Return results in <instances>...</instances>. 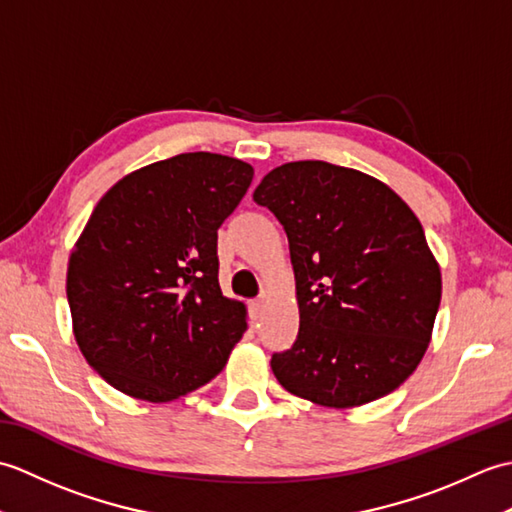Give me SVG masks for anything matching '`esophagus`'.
Returning a JSON list of instances; mask_svg holds the SVG:
<instances>
[{"instance_id":"1","label":"esophagus","mask_w":512,"mask_h":512,"mask_svg":"<svg viewBox=\"0 0 512 512\" xmlns=\"http://www.w3.org/2000/svg\"><path fill=\"white\" fill-rule=\"evenodd\" d=\"M250 317L253 319H259V314H262V310H264V301L262 299H255V301H250Z\"/></svg>"}]
</instances>
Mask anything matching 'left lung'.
Listing matches in <instances>:
<instances>
[{
	"instance_id": "left-lung-1",
	"label": "left lung",
	"mask_w": 512,
	"mask_h": 512,
	"mask_svg": "<svg viewBox=\"0 0 512 512\" xmlns=\"http://www.w3.org/2000/svg\"><path fill=\"white\" fill-rule=\"evenodd\" d=\"M284 226L299 334L273 354L290 394L332 409L387 396L427 352L442 275L407 202L363 171L286 162L253 193Z\"/></svg>"
}]
</instances>
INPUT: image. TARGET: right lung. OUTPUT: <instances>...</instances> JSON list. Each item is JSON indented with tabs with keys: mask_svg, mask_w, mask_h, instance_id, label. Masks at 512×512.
Instances as JSON below:
<instances>
[{
	"mask_svg": "<svg viewBox=\"0 0 512 512\" xmlns=\"http://www.w3.org/2000/svg\"><path fill=\"white\" fill-rule=\"evenodd\" d=\"M253 173L193 151L127 173L94 206L65 292L76 345L114 389L171 402L224 369L248 325L217 281V228Z\"/></svg>",
	"mask_w": 512,
	"mask_h": 512,
	"instance_id": "right-lung-1",
	"label": "right lung"
}]
</instances>
